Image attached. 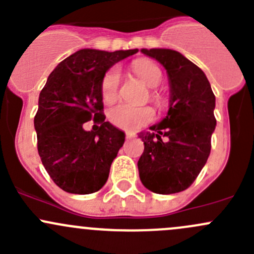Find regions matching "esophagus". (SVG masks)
Here are the masks:
<instances>
[{
  "instance_id": "obj_1",
  "label": "esophagus",
  "mask_w": 254,
  "mask_h": 254,
  "mask_svg": "<svg viewBox=\"0 0 254 254\" xmlns=\"http://www.w3.org/2000/svg\"><path fill=\"white\" fill-rule=\"evenodd\" d=\"M132 137H134V135L130 134V132H127V134H125V139H127V140L132 139Z\"/></svg>"
}]
</instances>
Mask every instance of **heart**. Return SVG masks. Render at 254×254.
<instances>
[{"label":"heart","instance_id":"heart-1","mask_svg":"<svg viewBox=\"0 0 254 254\" xmlns=\"http://www.w3.org/2000/svg\"><path fill=\"white\" fill-rule=\"evenodd\" d=\"M132 70L150 88H156L163 81V75L157 65L148 60H137L132 64ZM120 88V70L113 66L104 73L101 82V94L106 103H112L118 98ZM150 101L155 106L163 107L165 98L158 91H151ZM155 112L147 106L134 107L129 104L120 103L112 107L108 112V119L115 127L127 131H134L143 125L152 122Z\"/></svg>","mask_w":254,"mask_h":254}]
</instances>
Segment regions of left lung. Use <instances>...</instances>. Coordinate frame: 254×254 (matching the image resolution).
<instances>
[{
	"mask_svg": "<svg viewBox=\"0 0 254 254\" xmlns=\"http://www.w3.org/2000/svg\"><path fill=\"white\" fill-rule=\"evenodd\" d=\"M167 70L171 106L167 117L141 135L145 145L137 162L142 184L157 194H173L193 184L205 166L216 127L215 96L205 73L171 49H142ZM167 137L163 143L160 137Z\"/></svg>",
	"mask_w": 254,
	"mask_h": 254,
	"instance_id": "obj_1",
	"label": "left lung"
}]
</instances>
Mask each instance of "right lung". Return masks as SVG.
<instances>
[{
    "label": "right lung",
    "instance_id": "obj_1",
    "mask_svg": "<svg viewBox=\"0 0 254 254\" xmlns=\"http://www.w3.org/2000/svg\"><path fill=\"white\" fill-rule=\"evenodd\" d=\"M134 50L82 49L61 61L39 94L34 117L38 152L54 183L72 194H91L106 184L125 134L106 122L101 82L115 63ZM92 120L97 130H84Z\"/></svg>",
    "mask_w": 254,
    "mask_h": 254
}]
</instances>
